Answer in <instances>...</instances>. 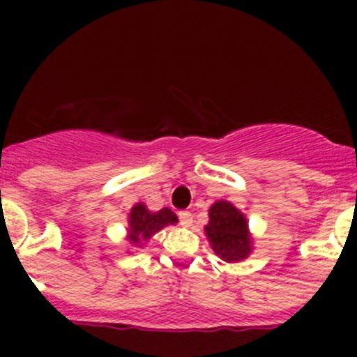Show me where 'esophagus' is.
I'll list each match as a JSON object with an SVG mask.
<instances>
[{
	"label": "esophagus",
	"instance_id": "obj_1",
	"mask_svg": "<svg viewBox=\"0 0 357 357\" xmlns=\"http://www.w3.org/2000/svg\"><path fill=\"white\" fill-rule=\"evenodd\" d=\"M178 218H179V225H181V226H185V228H188V226H192V222H193L192 212L181 211V212H179V214H178Z\"/></svg>",
	"mask_w": 357,
	"mask_h": 357
}]
</instances>
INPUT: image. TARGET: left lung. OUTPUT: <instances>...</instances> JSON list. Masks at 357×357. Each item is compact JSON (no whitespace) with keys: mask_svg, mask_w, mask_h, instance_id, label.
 I'll return each instance as SVG.
<instances>
[{"mask_svg":"<svg viewBox=\"0 0 357 357\" xmlns=\"http://www.w3.org/2000/svg\"><path fill=\"white\" fill-rule=\"evenodd\" d=\"M205 235L215 254L225 261H242L250 254V236L242 212L229 202L219 200L208 211Z\"/></svg>","mask_w":357,"mask_h":357,"instance_id":"1","label":"left lung"}]
</instances>
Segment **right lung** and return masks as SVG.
I'll list each match as a JSON object with an SVG mask.
<instances>
[{
  "instance_id": "add662e5",
  "label": "right lung",
  "mask_w": 357,
  "mask_h": 357,
  "mask_svg": "<svg viewBox=\"0 0 357 357\" xmlns=\"http://www.w3.org/2000/svg\"><path fill=\"white\" fill-rule=\"evenodd\" d=\"M178 222L174 212L171 208H162L158 212H150L143 204L135 205L129 214V240L132 245L149 240L153 233L160 231L164 226Z\"/></svg>"
}]
</instances>
